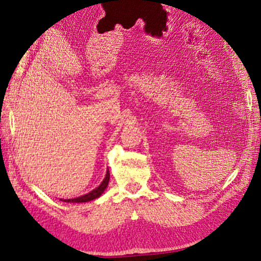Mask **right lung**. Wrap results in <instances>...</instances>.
Returning <instances> with one entry per match:
<instances>
[{
  "instance_id": "right-lung-1",
  "label": "right lung",
  "mask_w": 261,
  "mask_h": 261,
  "mask_svg": "<svg viewBox=\"0 0 261 261\" xmlns=\"http://www.w3.org/2000/svg\"><path fill=\"white\" fill-rule=\"evenodd\" d=\"M109 170H107V174H106V177L105 179L101 182V184L99 185L98 188H95L93 191L88 192L86 194H84L82 197H78V198H73V199H61L62 201H65V202H87V201H91L93 199H96V198H99L101 194L103 193V191L106 190V188L108 187V183H109Z\"/></svg>"
}]
</instances>
